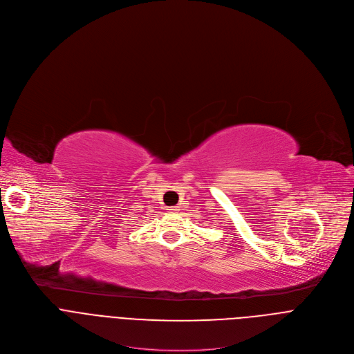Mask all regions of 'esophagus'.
<instances>
[{
    "label": "esophagus",
    "instance_id": "obj_1",
    "mask_svg": "<svg viewBox=\"0 0 354 354\" xmlns=\"http://www.w3.org/2000/svg\"><path fill=\"white\" fill-rule=\"evenodd\" d=\"M167 210H169V213H178L179 207L178 206H169Z\"/></svg>",
    "mask_w": 354,
    "mask_h": 354
}]
</instances>
